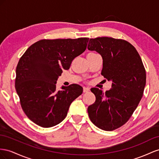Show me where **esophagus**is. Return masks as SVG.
Returning a JSON list of instances; mask_svg holds the SVG:
<instances>
[{"instance_id":"esophagus-1","label":"esophagus","mask_w":159,"mask_h":159,"mask_svg":"<svg viewBox=\"0 0 159 159\" xmlns=\"http://www.w3.org/2000/svg\"><path fill=\"white\" fill-rule=\"evenodd\" d=\"M90 90V89L88 87H84L83 88V92L84 93H88Z\"/></svg>"}]
</instances>
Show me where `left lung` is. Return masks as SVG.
Segmentation results:
<instances>
[{
  "label": "left lung",
  "instance_id": "8db88e82",
  "mask_svg": "<svg viewBox=\"0 0 159 159\" xmlns=\"http://www.w3.org/2000/svg\"><path fill=\"white\" fill-rule=\"evenodd\" d=\"M88 49L101 54V75L112 82L105 93L98 88L90 89L96 100L88 107L89 118L99 129L115 130L129 120L138 107L146 84V70L137 51L126 40L90 39Z\"/></svg>",
  "mask_w": 159,
  "mask_h": 159
}]
</instances>
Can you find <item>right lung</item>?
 <instances>
[{
  "mask_svg": "<svg viewBox=\"0 0 159 159\" xmlns=\"http://www.w3.org/2000/svg\"><path fill=\"white\" fill-rule=\"evenodd\" d=\"M89 38L43 39L26 50L16 69L15 89L25 115L37 125L52 127L65 119L71 102L83 93L72 84L57 90L62 70L87 48Z\"/></svg>",
  "mask_w": 159,
  "mask_h": 159,
  "instance_id": "add662e5",
  "label": "right lung"
}]
</instances>
